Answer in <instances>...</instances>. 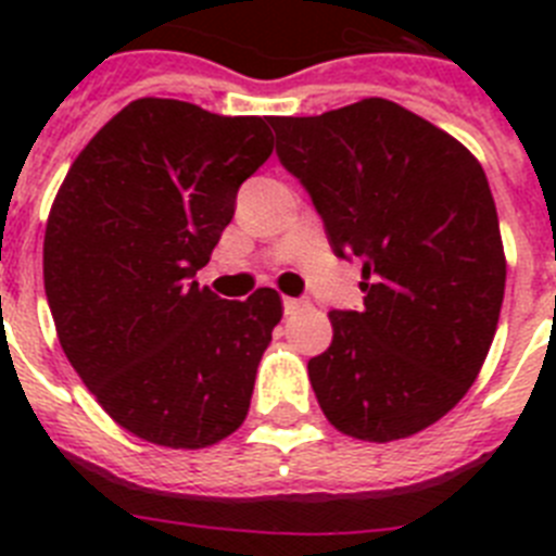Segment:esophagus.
<instances>
[{"mask_svg":"<svg viewBox=\"0 0 556 556\" xmlns=\"http://www.w3.org/2000/svg\"><path fill=\"white\" fill-rule=\"evenodd\" d=\"M301 306H303V301H298V298H283V312L287 314H294Z\"/></svg>","mask_w":556,"mask_h":556,"instance_id":"34e87169","label":"esophagus"}]
</instances>
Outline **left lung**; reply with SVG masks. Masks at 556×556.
Here are the masks:
<instances>
[{"label": "left lung", "instance_id": "8db88e82", "mask_svg": "<svg viewBox=\"0 0 556 556\" xmlns=\"http://www.w3.org/2000/svg\"><path fill=\"white\" fill-rule=\"evenodd\" d=\"M339 258L362 264V312H331L308 362L328 424L365 443L429 429L479 376L507 258L488 175L454 136L381 97L320 116H273Z\"/></svg>", "mask_w": 556, "mask_h": 556}]
</instances>
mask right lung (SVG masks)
I'll return each instance as SVG.
<instances>
[{
	"instance_id": "obj_1",
	"label": "right lung",
	"mask_w": 556,
	"mask_h": 556,
	"mask_svg": "<svg viewBox=\"0 0 556 556\" xmlns=\"http://www.w3.org/2000/svg\"><path fill=\"white\" fill-rule=\"evenodd\" d=\"M273 152L262 116L144 97L68 169L43 233L58 339L102 409L166 448H205L244 424L281 323L275 289L223 301L194 281Z\"/></svg>"
}]
</instances>
